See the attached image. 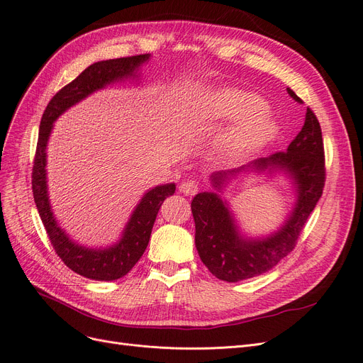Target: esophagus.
Listing matches in <instances>:
<instances>
[{
  "label": "esophagus",
  "instance_id": "34e87169",
  "mask_svg": "<svg viewBox=\"0 0 363 363\" xmlns=\"http://www.w3.org/2000/svg\"><path fill=\"white\" fill-rule=\"evenodd\" d=\"M179 189L184 195H195L198 192V183L194 180H183L179 186Z\"/></svg>",
  "mask_w": 363,
  "mask_h": 363
}]
</instances>
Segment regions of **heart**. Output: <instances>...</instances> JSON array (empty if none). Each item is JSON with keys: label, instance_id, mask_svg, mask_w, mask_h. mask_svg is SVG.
I'll use <instances>...</instances> for the list:
<instances>
[{"label": "heart", "instance_id": "heart-1", "mask_svg": "<svg viewBox=\"0 0 363 363\" xmlns=\"http://www.w3.org/2000/svg\"><path fill=\"white\" fill-rule=\"evenodd\" d=\"M198 119L207 125L234 123L217 140V150L228 161L257 153L280 134V123L268 113L267 101L232 86L202 92L198 99Z\"/></svg>", "mask_w": 363, "mask_h": 363}]
</instances>
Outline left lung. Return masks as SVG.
Wrapping results in <instances>:
<instances>
[{"instance_id":"8db88e82","label":"left lung","mask_w":363,"mask_h":363,"mask_svg":"<svg viewBox=\"0 0 363 363\" xmlns=\"http://www.w3.org/2000/svg\"><path fill=\"white\" fill-rule=\"evenodd\" d=\"M289 94L301 101L294 91ZM256 173L273 178L283 175L293 189L294 202L279 228L265 236H249L240 229L228 201L221 195L238 177ZM213 192L192 199L195 245L208 271L219 280L237 283L268 272L295 247L299 232L317 206L325 186V155L322 129L307 108L301 133L286 152L259 157L235 169L210 176Z\"/></svg>"}]
</instances>
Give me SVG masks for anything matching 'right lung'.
Returning a JSON list of instances; mask_svg holds the SVG:
<instances>
[{
  "mask_svg": "<svg viewBox=\"0 0 363 363\" xmlns=\"http://www.w3.org/2000/svg\"><path fill=\"white\" fill-rule=\"evenodd\" d=\"M150 57L152 55L146 53L94 62L50 99L41 118L33 168L35 206L57 256L69 269L91 280L113 281L133 269L147 247L157 211L165 198L176 191V183L157 184L144 194L129 216L118 241L106 247L83 245L72 240L60 226L52 210L46 169L49 138L53 123L68 108L111 84L138 82L141 79V67L147 64Z\"/></svg>",
  "mask_w": 363,
  "mask_h": 363,
  "instance_id": "add662e5",
  "label": "right lung"
}]
</instances>
